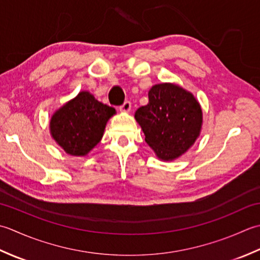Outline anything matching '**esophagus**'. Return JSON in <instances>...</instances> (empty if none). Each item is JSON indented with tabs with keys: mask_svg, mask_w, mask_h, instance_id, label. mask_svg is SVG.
I'll list each match as a JSON object with an SVG mask.
<instances>
[{
	"mask_svg": "<svg viewBox=\"0 0 260 260\" xmlns=\"http://www.w3.org/2000/svg\"><path fill=\"white\" fill-rule=\"evenodd\" d=\"M131 110V102L130 101H125V102L120 107L121 112H129Z\"/></svg>",
	"mask_w": 260,
	"mask_h": 260,
	"instance_id": "obj_1",
	"label": "esophagus"
}]
</instances>
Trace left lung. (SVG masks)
Returning <instances> with one entry per match:
<instances>
[{"label": "left lung", "instance_id": "1", "mask_svg": "<svg viewBox=\"0 0 260 260\" xmlns=\"http://www.w3.org/2000/svg\"><path fill=\"white\" fill-rule=\"evenodd\" d=\"M149 103L136 111L135 118L145 140L161 160H174L186 152L202 129V109L194 98L176 84L153 85Z\"/></svg>", "mask_w": 260, "mask_h": 260}]
</instances>
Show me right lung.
Here are the masks:
<instances>
[{"instance_id":"obj_1","label":"right lung","mask_w":260,"mask_h":260,"mask_svg":"<svg viewBox=\"0 0 260 260\" xmlns=\"http://www.w3.org/2000/svg\"><path fill=\"white\" fill-rule=\"evenodd\" d=\"M115 109L99 102L83 91L52 114L50 135L66 153L86 156L101 141L105 125Z\"/></svg>"}]
</instances>
